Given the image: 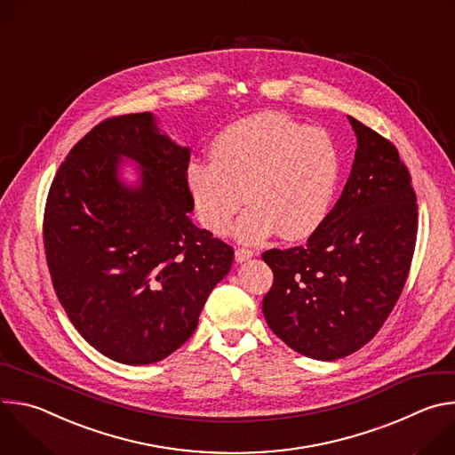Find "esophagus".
<instances>
[{"label":"esophagus","mask_w":455,"mask_h":455,"mask_svg":"<svg viewBox=\"0 0 455 455\" xmlns=\"http://www.w3.org/2000/svg\"><path fill=\"white\" fill-rule=\"evenodd\" d=\"M253 255H255L253 250L237 248V250H235V261H237V263H244V261H248V259H251Z\"/></svg>","instance_id":"1"}]
</instances>
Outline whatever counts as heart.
Instances as JSON below:
<instances>
[{"mask_svg":"<svg viewBox=\"0 0 455 455\" xmlns=\"http://www.w3.org/2000/svg\"><path fill=\"white\" fill-rule=\"evenodd\" d=\"M212 162L194 160L185 180L200 223L225 235L246 202L234 235L244 244L279 232L286 241L313 235L331 214L342 162L333 139L281 113H259L225 127Z\"/></svg>","mask_w":455,"mask_h":455,"instance_id":"obj_1","label":"heart"}]
</instances>
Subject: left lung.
<instances>
[{
	"mask_svg": "<svg viewBox=\"0 0 455 455\" xmlns=\"http://www.w3.org/2000/svg\"><path fill=\"white\" fill-rule=\"evenodd\" d=\"M356 153L330 218L304 246L268 250L274 286L263 313L270 330L313 360L358 351L383 326L409 275L418 205L398 149L347 116Z\"/></svg>",
	"mask_w": 455,
	"mask_h": 455,
	"instance_id": "1",
	"label": "left lung"
}]
</instances>
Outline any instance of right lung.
Segmentation results:
<instances>
[{"label":"right lung","instance_id":"right-lung-1","mask_svg":"<svg viewBox=\"0 0 455 455\" xmlns=\"http://www.w3.org/2000/svg\"><path fill=\"white\" fill-rule=\"evenodd\" d=\"M190 149L153 113L104 120L50 187L44 248L55 293L83 339L125 365L167 358L198 328L234 250L190 220ZM140 169L124 176V162ZM132 174V172H129Z\"/></svg>","mask_w":455,"mask_h":455}]
</instances>
